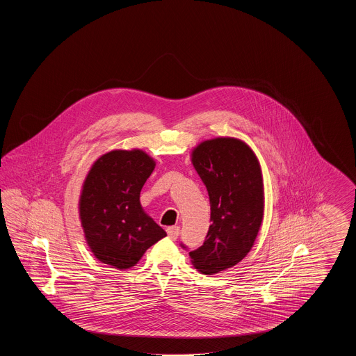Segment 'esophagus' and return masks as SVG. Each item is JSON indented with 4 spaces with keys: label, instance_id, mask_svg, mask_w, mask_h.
<instances>
[{
    "label": "esophagus",
    "instance_id": "esophagus-1",
    "mask_svg": "<svg viewBox=\"0 0 356 356\" xmlns=\"http://www.w3.org/2000/svg\"><path fill=\"white\" fill-rule=\"evenodd\" d=\"M167 234H168V236L172 238V240H176L177 236H179V234H180V227H168L167 228Z\"/></svg>",
    "mask_w": 356,
    "mask_h": 356
}]
</instances>
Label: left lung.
Wrapping results in <instances>:
<instances>
[{
  "mask_svg": "<svg viewBox=\"0 0 356 356\" xmlns=\"http://www.w3.org/2000/svg\"><path fill=\"white\" fill-rule=\"evenodd\" d=\"M192 163L208 191L212 224L203 245L189 256L211 275L236 266L254 245L264 208L261 172L250 147L229 137L202 143Z\"/></svg>",
  "mask_w": 356,
  "mask_h": 356,
  "instance_id": "left-lung-1",
  "label": "left lung"
}]
</instances>
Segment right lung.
Segmentation results:
<instances>
[{"label": "right lung", "mask_w": 356, "mask_h": 356, "mask_svg": "<svg viewBox=\"0 0 356 356\" xmlns=\"http://www.w3.org/2000/svg\"><path fill=\"white\" fill-rule=\"evenodd\" d=\"M154 170L143 151H112L89 170L80 199L86 241L105 264L127 270L167 236L140 205V192Z\"/></svg>", "instance_id": "right-lung-1"}]
</instances>
